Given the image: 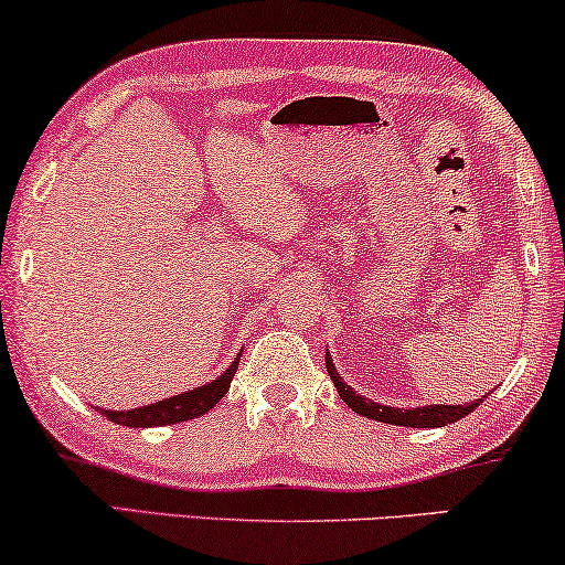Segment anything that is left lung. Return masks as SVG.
Returning a JSON list of instances; mask_svg holds the SVG:
<instances>
[{
	"label": "left lung",
	"instance_id": "8db88e82",
	"mask_svg": "<svg viewBox=\"0 0 565 565\" xmlns=\"http://www.w3.org/2000/svg\"><path fill=\"white\" fill-rule=\"evenodd\" d=\"M327 373L332 379V384L337 386V394H340L342 402L353 409V413L371 417V420L379 423H390V426H405V428H441L449 426V423L461 420L465 415H470L475 407L480 405L478 402H465V405H426V407H392V405H379V402L365 399L363 394H355V390L350 384H345L340 376V371L334 369V363L329 361L327 355Z\"/></svg>",
	"mask_w": 565,
	"mask_h": 565
}]
</instances>
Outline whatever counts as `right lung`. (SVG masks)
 I'll use <instances>...</instances> for the list:
<instances>
[{
    "label": "right lung",
    "mask_w": 565,
    "mask_h": 565,
    "mask_svg": "<svg viewBox=\"0 0 565 565\" xmlns=\"http://www.w3.org/2000/svg\"><path fill=\"white\" fill-rule=\"evenodd\" d=\"M241 353H244V350H241ZM241 353L233 358L228 369L220 373L217 379L207 381V384L194 386V390L173 394V397L152 402V405H145V407L100 409V413H104L111 423H116V426H127V428H158V426H173V423H181V420H192V417L210 413V409L215 407L225 394H228L233 373L238 369Z\"/></svg>",
    "instance_id": "obj_1"
}]
</instances>
